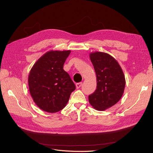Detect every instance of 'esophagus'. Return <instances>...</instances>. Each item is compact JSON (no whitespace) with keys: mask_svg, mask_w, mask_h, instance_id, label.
Instances as JSON below:
<instances>
[{"mask_svg":"<svg viewBox=\"0 0 153 153\" xmlns=\"http://www.w3.org/2000/svg\"><path fill=\"white\" fill-rule=\"evenodd\" d=\"M82 85V82H79V83H77V84H76V87L77 88V89H79V88H80Z\"/></svg>","mask_w":153,"mask_h":153,"instance_id":"34e87169","label":"esophagus"}]
</instances>
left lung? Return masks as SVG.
Wrapping results in <instances>:
<instances>
[{
  "instance_id": "1",
  "label": "left lung",
  "mask_w": 153,
  "mask_h": 153,
  "mask_svg": "<svg viewBox=\"0 0 153 153\" xmlns=\"http://www.w3.org/2000/svg\"><path fill=\"white\" fill-rule=\"evenodd\" d=\"M89 57L96 72L97 87L89 96V101L94 109L104 111L121 100L126 84L125 76L117 61L110 55L95 52Z\"/></svg>"
}]
</instances>
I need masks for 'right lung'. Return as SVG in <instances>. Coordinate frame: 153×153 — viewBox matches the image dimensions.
I'll return each mask as SVG.
<instances>
[{
	"mask_svg": "<svg viewBox=\"0 0 153 153\" xmlns=\"http://www.w3.org/2000/svg\"><path fill=\"white\" fill-rule=\"evenodd\" d=\"M70 50H51L43 55L30 69V94L39 108L55 113L65 107L75 85L63 69Z\"/></svg>",
	"mask_w": 153,
	"mask_h": 153,
	"instance_id": "1",
	"label": "right lung"
}]
</instances>
